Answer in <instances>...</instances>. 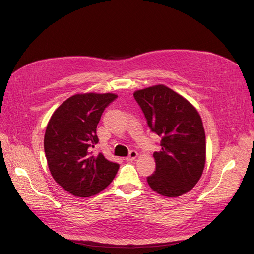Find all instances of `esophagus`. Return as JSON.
I'll return each instance as SVG.
<instances>
[{"label":"esophagus","instance_id":"obj_1","mask_svg":"<svg viewBox=\"0 0 254 254\" xmlns=\"http://www.w3.org/2000/svg\"><path fill=\"white\" fill-rule=\"evenodd\" d=\"M136 157H137V152H136L135 150H131V151L129 152L128 156L126 157V160H128V161H132V160H134Z\"/></svg>","mask_w":254,"mask_h":254}]
</instances>
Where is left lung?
<instances>
[{
  "mask_svg": "<svg viewBox=\"0 0 254 254\" xmlns=\"http://www.w3.org/2000/svg\"><path fill=\"white\" fill-rule=\"evenodd\" d=\"M133 97L149 128L161 138V150L153 154L156 169L147 177L150 188L166 197L186 194L205 165V132L198 111L165 85L137 90Z\"/></svg>",
  "mask_w": 254,
  "mask_h": 254,
  "instance_id": "8db88e82",
  "label": "left lung"
}]
</instances>
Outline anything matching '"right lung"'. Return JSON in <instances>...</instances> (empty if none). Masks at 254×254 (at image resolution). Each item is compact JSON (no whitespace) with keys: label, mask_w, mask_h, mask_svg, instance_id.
Segmentation results:
<instances>
[{"label":"right lung","mask_w":254,"mask_h":254,"mask_svg":"<svg viewBox=\"0 0 254 254\" xmlns=\"http://www.w3.org/2000/svg\"><path fill=\"white\" fill-rule=\"evenodd\" d=\"M115 94H81L65 100L51 117L45 133V153L57 184L76 197L97 195L114 180L120 165L94 154L97 125Z\"/></svg>","instance_id":"right-lung-1"}]
</instances>
